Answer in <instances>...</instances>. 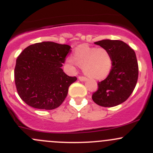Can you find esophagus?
Wrapping results in <instances>:
<instances>
[{
  "instance_id": "obj_1",
  "label": "esophagus",
  "mask_w": 153,
  "mask_h": 153,
  "mask_svg": "<svg viewBox=\"0 0 153 153\" xmlns=\"http://www.w3.org/2000/svg\"><path fill=\"white\" fill-rule=\"evenodd\" d=\"M78 79H79L81 81H84L86 80V78L84 76H78Z\"/></svg>"
}]
</instances>
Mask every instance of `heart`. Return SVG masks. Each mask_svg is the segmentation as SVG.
Segmentation results:
<instances>
[{
    "label": "heart",
    "instance_id": "obj_1",
    "mask_svg": "<svg viewBox=\"0 0 153 153\" xmlns=\"http://www.w3.org/2000/svg\"><path fill=\"white\" fill-rule=\"evenodd\" d=\"M67 62L70 65L78 64L88 77L94 79H102L107 76L112 66V57L106 49L85 44L78 46L73 58H69Z\"/></svg>",
    "mask_w": 153,
    "mask_h": 153
}]
</instances>
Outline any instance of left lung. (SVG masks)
Masks as SVG:
<instances>
[{"instance_id":"left-lung-1","label":"left lung","mask_w":153,"mask_h":153,"mask_svg":"<svg viewBox=\"0 0 153 153\" xmlns=\"http://www.w3.org/2000/svg\"><path fill=\"white\" fill-rule=\"evenodd\" d=\"M95 44L109 52L112 66L108 76L98 83V90L92 94V100L104 107L122 104L132 93L138 81V65L135 51L119 40H102Z\"/></svg>"}]
</instances>
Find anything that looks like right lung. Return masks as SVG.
Listing matches in <instances>:
<instances>
[{
    "label": "right lung",
    "mask_w": 153,
    "mask_h": 153,
    "mask_svg": "<svg viewBox=\"0 0 153 153\" xmlns=\"http://www.w3.org/2000/svg\"><path fill=\"white\" fill-rule=\"evenodd\" d=\"M71 47L51 41L36 43L16 60L15 82L20 98L32 107L54 109L65 100L69 86L77 80L61 67Z\"/></svg>",
    "instance_id": "obj_1"
}]
</instances>
